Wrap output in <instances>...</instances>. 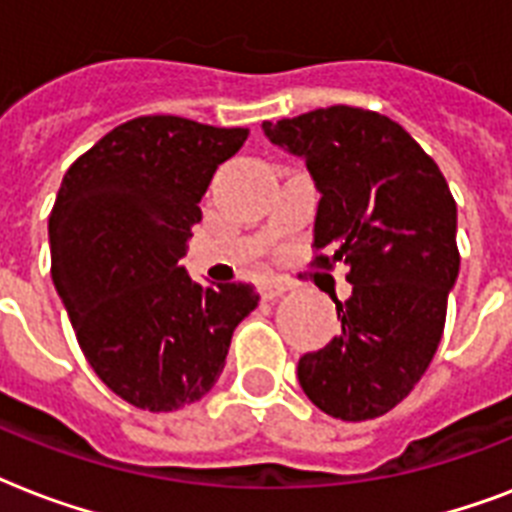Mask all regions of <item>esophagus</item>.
<instances>
[{
	"label": "esophagus",
	"mask_w": 512,
	"mask_h": 512,
	"mask_svg": "<svg viewBox=\"0 0 512 512\" xmlns=\"http://www.w3.org/2000/svg\"><path fill=\"white\" fill-rule=\"evenodd\" d=\"M287 292V284H281V281H263V287H260V295L265 300H276Z\"/></svg>",
	"instance_id": "esophagus-1"
}]
</instances>
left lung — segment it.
Wrapping results in <instances>:
<instances>
[{"label": "left lung", "mask_w": 512, "mask_h": 512, "mask_svg": "<svg viewBox=\"0 0 512 512\" xmlns=\"http://www.w3.org/2000/svg\"><path fill=\"white\" fill-rule=\"evenodd\" d=\"M319 188L316 265H348L340 335L305 353L297 380L321 412L374 420L401 404L433 361L460 273L457 204L438 164L393 119L353 106L263 122Z\"/></svg>", "instance_id": "obj_1"}]
</instances>
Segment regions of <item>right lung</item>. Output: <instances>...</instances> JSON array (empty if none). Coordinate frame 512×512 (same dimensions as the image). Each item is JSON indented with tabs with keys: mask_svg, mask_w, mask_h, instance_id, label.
I'll use <instances>...</instances> for the list:
<instances>
[{
	"mask_svg": "<svg viewBox=\"0 0 512 512\" xmlns=\"http://www.w3.org/2000/svg\"><path fill=\"white\" fill-rule=\"evenodd\" d=\"M247 135L140 116L63 175L50 215L52 284L95 374L138 409L175 412L207 396L233 329L257 308L252 284L204 287L180 265L209 180Z\"/></svg>",
	"mask_w": 512,
	"mask_h": 512,
	"instance_id": "1",
	"label": "right lung"
}]
</instances>
